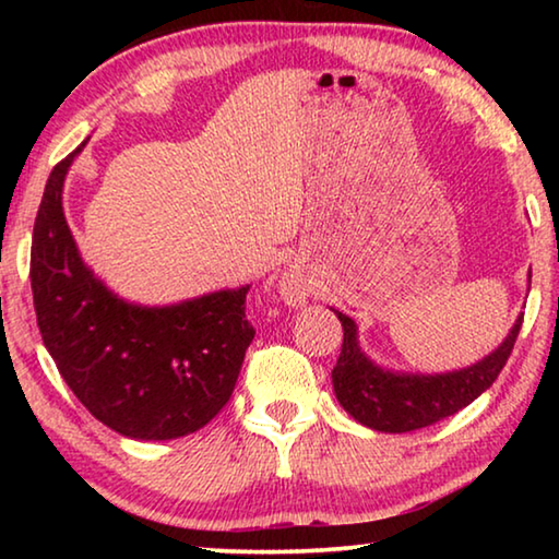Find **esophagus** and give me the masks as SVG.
Segmentation results:
<instances>
[{"label": "esophagus", "instance_id": "esophagus-1", "mask_svg": "<svg viewBox=\"0 0 559 559\" xmlns=\"http://www.w3.org/2000/svg\"><path fill=\"white\" fill-rule=\"evenodd\" d=\"M278 293H281V300L286 302V306H293V308L302 306V302H306V298H308L306 283H302L298 273H293V271L283 273V276H281Z\"/></svg>", "mask_w": 559, "mask_h": 559}]
</instances>
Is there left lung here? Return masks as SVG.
<instances>
[{
  "mask_svg": "<svg viewBox=\"0 0 559 559\" xmlns=\"http://www.w3.org/2000/svg\"><path fill=\"white\" fill-rule=\"evenodd\" d=\"M330 310L343 323V353L333 370L337 402L362 427L384 433L431 427L478 400L498 380L523 325V316H518L503 343L478 362L451 372L419 374L377 365L359 347L355 320L335 308Z\"/></svg>",
  "mask_w": 559,
  "mask_h": 559,
  "instance_id": "obj_1",
  "label": "left lung"
}]
</instances>
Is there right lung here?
Returning <instances> with one entry per match:
<instances>
[{"label":"right lung","instance_id":"right-lung-1","mask_svg":"<svg viewBox=\"0 0 559 559\" xmlns=\"http://www.w3.org/2000/svg\"><path fill=\"white\" fill-rule=\"evenodd\" d=\"M46 182L32 241L36 323L79 402L120 437L169 441L212 421L229 402L246 347L249 286L169 306L130 302L83 261L63 214V182L81 150Z\"/></svg>","mask_w":559,"mask_h":559}]
</instances>
